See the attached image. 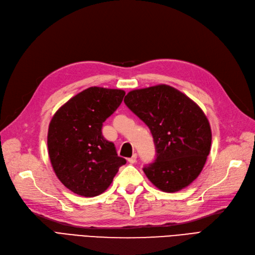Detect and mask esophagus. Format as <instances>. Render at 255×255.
I'll list each match as a JSON object with an SVG mask.
<instances>
[{
  "instance_id": "1",
  "label": "esophagus",
  "mask_w": 255,
  "mask_h": 255,
  "mask_svg": "<svg viewBox=\"0 0 255 255\" xmlns=\"http://www.w3.org/2000/svg\"><path fill=\"white\" fill-rule=\"evenodd\" d=\"M136 159H137V155H136V154H134L133 156L128 158V161L129 163H135V162H136Z\"/></svg>"
}]
</instances>
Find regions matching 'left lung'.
<instances>
[{"label": "left lung", "mask_w": 255, "mask_h": 255, "mask_svg": "<svg viewBox=\"0 0 255 255\" xmlns=\"http://www.w3.org/2000/svg\"><path fill=\"white\" fill-rule=\"evenodd\" d=\"M125 103L154 139L156 158L143 168L146 177L164 192L188 187L198 177L211 148V128L203 110L165 84L130 91Z\"/></svg>", "instance_id": "left-lung-1"}]
</instances>
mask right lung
Segmentation results:
<instances>
[{
    "mask_svg": "<svg viewBox=\"0 0 255 255\" xmlns=\"http://www.w3.org/2000/svg\"><path fill=\"white\" fill-rule=\"evenodd\" d=\"M125 95L122 90L89 87L63 104L50 120L47 146L52 169L78 195L101 194L127 163L101 130Z\"/></svg>",
    "mask_w": 255,
    "mask_h": 255,
    "instance_id": "obj_1",
    "label": "right lung"
}]
</instances>
